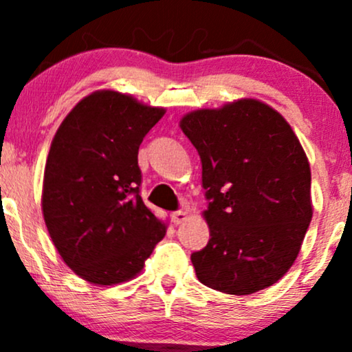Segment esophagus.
Instances as JSON below:
<instances>
[{
    "mask_svg": "<svg viewBox=\"0 0 352 352\" xmlns=\"http://www.w3.org/2000/svg\"><path fill=\"white\" fill-rule=\"evenodd\" d=\"M187 212H185V210H179V212H175V213H172V221L175 225H180V223H184L185 220H187Z\"/></svg>",
    "mask_w": 352,
    "mask_h": 352,
    "instance_id": "obj_1",
    "label": "esophagus"
}]
</instances>
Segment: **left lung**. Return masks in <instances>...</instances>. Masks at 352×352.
Returning <instances> with one entry per match:
<instances>
[{"instance_id":"left-lung-1","label":"left lung","mask_w":352,"mask_h":352,"mask_svg":"<svg viewBox=\"0 0 352 352\" xmlns=\"http://www.w3.org/2000/svg\"><path fill=\"white\" fill-rule=\"evenodd\" d=\"M199 151L210 240L192 253L197 278L227 294L281 280L313 218L311 168L292 125L258 99L199 109L180 119Z\"/></svg>"}]
</instances>
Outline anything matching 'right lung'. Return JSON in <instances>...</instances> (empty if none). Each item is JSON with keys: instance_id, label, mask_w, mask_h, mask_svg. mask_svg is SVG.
<instances>
[{"instance_id": "right-lung-1", "label": "right lung", "mask_w": 352, "mask_h": 352, "mask_svg": "<svg viewBox=\"0 0 352 352\" xmlns=\"http://www.w3.org/2000/svg\"><path fill=\"white\" fill-rule=\"evenodd\" d=\"M164 114V107L102 89L79 100L52 139L43 217L64 263L82 280H132L165 236L167 223L139 195L137 162L144 137Z\"/></svg>"}]
</instances>
